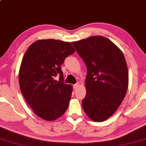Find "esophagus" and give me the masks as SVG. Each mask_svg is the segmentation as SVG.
Returning <instances> with one entry per match:
<instances>
[{
  "mask_svg": "<svg viewBox=\"0 0 146 146\" xmlns=\"http://www.w3.org/2000/svg\"><path fill=\"white\" fill-rule=\"evenodd\" d=\"M79 83H76V84L73 85V88H74V90H76L77 88L79 87Z\"/></svg>",
  "mask_w": 146,
  "mask_h": 146,
  "instance_id": "obj_1",
  "label": "esophagus"
}]
</instances>
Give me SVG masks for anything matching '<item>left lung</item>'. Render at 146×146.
<instances>
[{"label": "left lung", "mask_w": 146, "mask_h": 146, "mask_svg": "<svg viewBox=\"0 0 146 146\" xmlns=\"http://www.w3.org/2000/svg\"><path fill=\"white\" fill-rule=\"evenodd\" d=\"M72 44L87 69L82 108L91 119L104 121L113 115L126 95L128 71L125 58L112 41L102 36Z\"/></svg>", "instance_id": "1"}]
</instances>
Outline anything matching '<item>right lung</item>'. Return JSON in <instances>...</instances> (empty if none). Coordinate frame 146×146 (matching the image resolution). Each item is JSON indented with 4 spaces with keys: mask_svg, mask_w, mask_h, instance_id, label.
<instances>
[{
    "mask_svg": "<svg viewBox=\"0 0 146 146\" xmlns=\"http://www.w3.org/2000/svg\"><path fill=\"white\" fill-rule=\"evenodd\" d=\"M74 52L70 42L49 39L33 42L23 56L19 74L20 90L42 119L55 120L68 108L72 88L64 82L61 65ZM56 76L59 81L54 79Z\"/></svg>",
    "mask_w": 146,
    "mask_h": 146,
    "instance_id": "add662e5",
    "label": "right lung"
}]
</instances>
